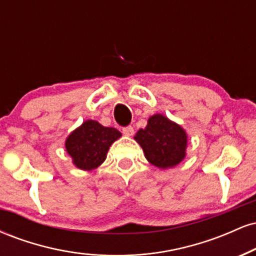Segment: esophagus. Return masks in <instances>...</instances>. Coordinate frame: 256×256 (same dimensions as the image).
<instances>
[{
	"mask_svg": "<svg viewBox=\"0 0 256 256\" xmlns=\"http://www.w3.org/2000/svg\"><path fill=\"white\" fill-rule=\"evenodd\" d=\"M122 134H124L125 136H134V128H132V126H125V128H122Z\"/></svg>",
	"mask_w": 256,
	"mask_h": 256,
	"instance_id": "34e87169",
	"label": "esophagus"
}]
</instances>
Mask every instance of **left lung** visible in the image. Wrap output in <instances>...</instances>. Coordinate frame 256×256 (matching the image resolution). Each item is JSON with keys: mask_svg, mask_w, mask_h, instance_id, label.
Instances as JSON below:
<instances>
[{"mask_svg": "<svg viewBox=\"0 0 256 256\" xmlns=\"http://www.w3.org/2000/svg\"><path fill=\"white\" fill-rule=\"evenodd\" d=\"M134 140L142 146L146 160L158 168L178 165L185 156L186 134L161 114L150 116L148 125L137 132Z\"/></svg>", "mask_w": 256, "mask_h": 256, "instance_id": "1", "label": "left lung"}]
</instances>
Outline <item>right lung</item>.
Segmentation results:
<instances>
[{
  "instance_id": "right-lung-1",
  "label": "right lung",
  "mask_w": 256,
  "mask_h": 256,
  "mask_svg": "<svg viewBox=\"0 0 256 256\" xmlns=\"http://www.w3.org/2000/svg\"><path fill=\"white\" fill-rule=\"evenodd\" d=\"M122 134L114 128H104L95 120H86L66 140L67 152L80 170L96 168L106 160L108 149Z\"/></svg>"
}]
</instances>
